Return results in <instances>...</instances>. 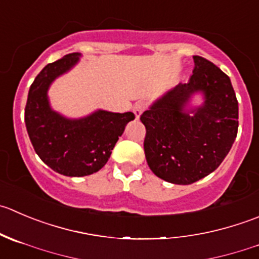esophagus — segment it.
I'll return each instance as SVG.
<instances>
[{
	"mask_svg": "<svg viewBox=\"0 0 259 259\" xmlns=\"http://www.w3.org/2000/svg\"><path fill=\"white\" fill-rule=\"evenodd\" d=\"M147 110V105L144 104V102H138V104H135L134 109H133V111H134L135 116H137V119H139L140 115L143 114V112Z\"/></svg>",
	"mask_w": 259,
	"mask_h": 259,
	"instance_id": "1",
	"label": "esophagus"
}]
</instances>
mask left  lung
Returning a JSON list of instances; mask_svg holds the SVG:
<instances>
[{"instance_id":"obj_1","label":"left lung","mask_w":259,"mask_h":259,"mask_svg":"<svg viewBox=\"0 0 259 259\" xmlns=\"http://www.w3.org/2000/svg\"><path fill=\"white\" fill-rule=\"evenodd\" d=\"M193 62L187 83H178L140 116L147 129L148 165L175 185H191L214 172L238 133V101L230 78L205 58L193 55ZM199 92L204 96L202 106L186 109Z\"/></svg>"}]
</instances>
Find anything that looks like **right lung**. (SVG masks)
Instances as JSON below:
<instances>
[{
    "mask_svg": "<svg viewBox=\"0 0 259 259\" xmlns=\"http://www.w3.org/2000/svg\"><path fill=\"white\" fill-rule=\"evenodd\" d=\"M79 57V53H72L45 66L30 86L25 107V124L36 154L53 170L69 177H83L101 169L127 122L135 119L133 112L105 110L68 119L50 107V84L73 68Z\"/></svg>",
    "mask_w": 259,
    "mask_h": 259,
    "instance_id": "obj_1",
    "label": "right lung"
}]
</instances>
